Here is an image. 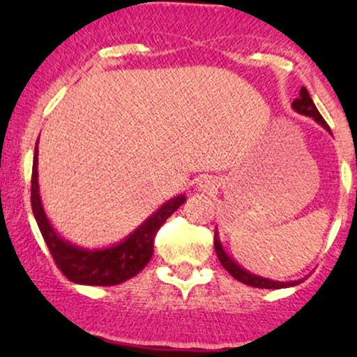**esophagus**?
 Listing matches in <instances>:
<instances>
[{
    "instance_id": "obj_1",
    "label": "esophagus",
    "mask_w": 357,
    "mask_h": 357,
    "mask_svg": "<svg viewBox=\"0 0 357 357\" xmlns=\"http://www.w3.org/2000/svg\"><path fill=\"white\" fill-rule=\"evenodd\" d=\"M199 188H202L203 191L211 192L213 190H216V181L211 178H204V179H202V183H199Z\"/></svg>"
}]
</instances>
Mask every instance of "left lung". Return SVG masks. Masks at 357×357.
<instances>
[{"label":"left lung","mask_w":357,"mask_h":357,"mask_svg":"<svg viewBox=\"0 0 357 357\" xmlns=\"http://www.w3.org/2000/svg\"><path fill=\"white\" fill-rule=\"evenodd\" d=\"M292 107L296 109L298 114H304V116L314 117L319 124L326 127V129L331 132L329 126H327V122L324 121V117L319 114V110H317V107H315L314 100L310 99L309 92H307L305 87L301 89V96H298V99L292 102ZM215 252H216V257H218L220 264L223 265V268L227 270V272L230 273L233 278H236V280L241 282V284H245V285L257 287V289H284V287L298 284V282H289V284H284V282H273V280H268V278H261V277L253 275V273H248L247 270H243L240 265H236L235 261H233L231 258L223 252L218 236L216 235H215Z\"/></svg>","instance_id":"1"}]
</instances>
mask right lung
<instances>
[{"mask_svg":"<svg viewBox=\"0 0 357 357\" xmlns=\"http://www.w3.org/2000/svg\"><path fill=\"white\" fill-rule=\"evenodd\" d=\"M36 161H38V142L35 146L33 169H31V210L38 223L40 231L50 250L53 261L60 272L70 282L82 285H119L129 278L136 277L142 268L149 264L154 252V238L159 228L165 225L173 213L186 202L183 195L176 196L159 208L155 215L151 216L144 225L137 228L122 243L105 250H82L67 243L56 235L55 230L48 223L42 208L38 195V173H36Z\"/></svg>","mask_w":357,"mask_h":357,"instance_id":"1","label":"right lung"}]
</instances>
